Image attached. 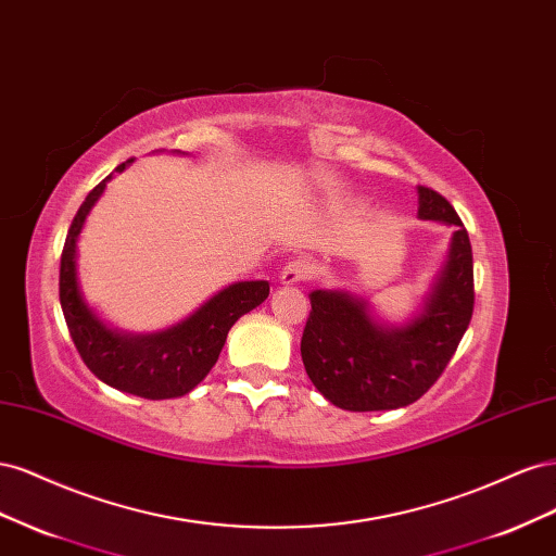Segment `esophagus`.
<instances>
[{
  "mask_svg": "<svg viewBox=\"0 0 556 556\" xmlns=\"http://www.w3.org/2000/svg\"><path fill=\"white\" fill-rule=\"evenodd\" d=\"M315 274V266L306 260H292L285 264V268L280 271V280L282 285H299L311 280Z\"/></svg>",
  "mask_w": 556,
  "mask_h": 556,
  "instance_id": "1",
  "label": "esophagus"
}]
</instances>
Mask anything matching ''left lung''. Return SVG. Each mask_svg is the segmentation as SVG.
I'll return each mask as SVG.
<instances>
[{"label":"left lung","instance_id":"8db88e82","mask_svg":"<svg viewBox=\"0 0 556 556\" xmlns=\"http://www.w3.org/2000/svg\"><path fill=\"white\" fill-rule=\"evenodd\" d=\"M422 220L454 225L450 255L425 306L403 327L374 319L364 299L311 292L301 359L317 392L352 413L394 410L441 378L473 315V252L457 211L435 190L417 188Z\"/></svg>","mask_w":556,"mask_h":556}]
</instances>
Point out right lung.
<instances>
[{
    "mask_svg": "<svg viewBox=\"0 0 556 556\" xmlns=\"http://www.w3.org/2000/svg\"><path fill=\"white\" fill-rule=\"evenodd\" d=\"M127 160L115 166L125 172ZM113 176V174H111ZM106 176L83 201L66 233L60 262V304L72 341L90 371L115 390L141 399H174L192 392L215 366L233 323L268 296L266 280L233 282L211 296L182 323L155 333H123L99 319L78 288L76 243L90 208L102 197Z\"/></svg>",
    "mask_w": 556,
    "mask_h": 556,
    "instance_id": "obj_1",
    "label": "right lung"
}]
</instances>
